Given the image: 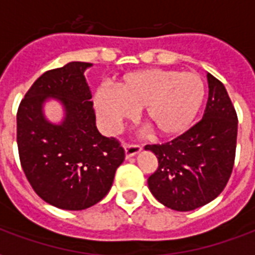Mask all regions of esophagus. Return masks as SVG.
<instances>
[{
	"instance_id": "34e87169",
	"label": "esophagus",
	"mask_w": 255,
	"mask_h": 255,
	"mask_svg": "<svg viewBox=\"0 0 255 255\" xmlns=\"http://www.w3.org/2000/svg\"><path fill=\"white\" fill-rule=\"evenodd\" d=\"M141 151V147L137 144H124V155L126 159H131L132 156L137 155Z\"/></svg>"
}]
</instances>
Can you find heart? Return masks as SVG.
Returning <instances> with one entry per match:
<instances>
[{"label": "heart", "instance_id": "heart-1", "mask_svg": "<svg viewBox=\"0 0 255 255\" xmlns=\"http://www.w3.org/2000/svg\"><path fill=\"white\" fill-rule=\"evenodd\" d=\"M206 95L205 83L196 73L145 69L126 74L118 88H98L94 107L108 132L133 118L136 110L148 127L161 137H176L192 126Z\"/></svg>", "mask_w": 255, "mask_h": 255}]
</instances>
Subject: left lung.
Masks as SVG:
<instances>
[{
	"label": "left lung",
	"mask_w": 255,
	"mask_h": 255,
	"mask_svg": "<svg viewBox=\"0 0 255 255\" xmlns=\"http://www.w3.org/2000/svg\"><path fill=\"white\" fill-rule=\"evenodd\" d=\"M209 98L202 119L165 144L145 145L159 167L148 188L159 202L177 212H189L213 201L233 170L238 120L225 86L206 74Z\"/></svg>",
	"instance_id": "1"
}]
</instances>
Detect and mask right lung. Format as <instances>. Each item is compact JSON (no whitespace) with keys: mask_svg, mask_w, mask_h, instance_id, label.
I'll list each match as a JSON object with an SVG mask.
<instances>
[{"mask_svg":"<svg viewBox=\"0 0 255 255\" xmlns=\"http://www.w3.org/2000/svg\"><path fill=\"white\" fill-rule=\"evenodd\" d=\"M92 63L70 62L34 82L17 112L22 169L35 193L50 205L83 210L110 192L124 149L98 131L85 71ZM55 100L64 118L54 124L44 104Z\"/></svg>","mask_w":255,"mask_h":255,"instance_id":"1","label":"right lung"}]
</instances>
